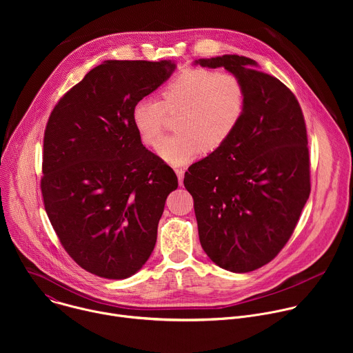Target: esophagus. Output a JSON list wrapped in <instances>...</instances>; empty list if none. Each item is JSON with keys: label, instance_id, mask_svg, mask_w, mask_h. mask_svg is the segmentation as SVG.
Segmentation results:
<instances>
[{"label": "esophagus", "instance_id": "34e87169", "mask_svg": "<svg viewBox=\"0 0 353 353\" xmlns=\"http://www.w3.org/2000/svg\"><path fill=\"white\" fill-rule=\"evenodd\" d=\"M184 173H185V170H184V169H176V174H177V179H179V184H180V185L183 184Z\"/></svg>", "mask_w": 353, "mask_h": 353}]
</instances>
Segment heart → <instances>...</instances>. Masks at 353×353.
<instances>
[{
  "instance_id": "obj_1",
  "label": "heart",
  "mask_w": 353,
  "mask_h": 353,
  "mask_svg": "<svg viewBox=\"0 0 353 353\" xmlns=\"http://www.w3.org/2000/svg\"><path fill=\"white\" fill-rule=\"evenodd\" d=\"M245 110V89L230 72L190 68L161 90V102L141 97L131 109V123L143 143L154 146L163 134L166 113H177L173 135L158 145L159 157L172 166L214 152L237 130Z\"/></svg>"
}]
</instances>
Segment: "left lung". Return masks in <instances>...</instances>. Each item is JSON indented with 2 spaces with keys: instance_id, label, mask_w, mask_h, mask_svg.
<instances>
[{
  "instance_id": "obj_1",
  "label": "left lung",
  "mask_w": 353,
  "mask_h": 353,
  "mask_svg": "<svg viewBox=\"0 0 353 353\" xmlns=\"http://www.w3.org/2000/svg\"><path fill=\"white\" fill-rule=\"evenodd\" d=\"M194 65L234 74L245 89L244 116L219 149L188 168L199 241L230 272L274 260L292 236L310 195L305 117L294 94L248 57L225 54Z\"/></svg>"
}]
</instances>
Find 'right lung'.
<instances>
[{
	"label": "right lung",
	"mask_w": 353,
	"mask_h": 353,
	"mask_svg": "<svg viewBox=\"0 0 353 353\" xmlns=\"http://www.w3.org/2000/svg\"><path fill=\"white\" fill-rule=\"evenodd\" d=\"M176 70L170 60H108L53 109L44 131L41 194L63 247L83 270L125 279L152 254L177 176L131 123L138 99Z\"/></svg>",
	"instance_id": "right-lung-1"
}]
</instances>
